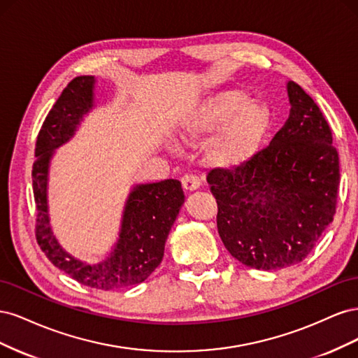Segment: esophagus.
<instances>
[{"instance_id":"1","label":"esophagus","mask_w":358,"mask_h":358,"mask_svg":"<svg viewBox=\"0 0 358 358\" xmlns=\"http://www.w3.org/2000/svg\"><path fill=\"white\" fill-rule=\"evenodd\" d=\"M182 187L187 191H194L200 187V178L197 175H192V173H187V175L182 176Z\"/></svg>"}]
</instances>
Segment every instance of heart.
I'll return each mask as SVG.
<instances>
[{"label":"heart","instance_id":"1","mask_svg":"<svg viewBox=\"0 0 358 358\" xmlns=\"http://www.w3.org/2000/svg\"><path fill=\"white\" fill-rule=\"evenodd\" d=\"M270 122L272 115L266 104L249 101L242 90H225L197 104L182 124L180 137L196 142L224 124L209 148V158L216 166L234 167L258 152Z\"/></svg>","mask_w":358,"mask_h":358}]
</instances>
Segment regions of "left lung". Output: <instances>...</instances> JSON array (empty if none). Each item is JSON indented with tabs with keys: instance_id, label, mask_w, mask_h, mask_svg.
Returning a JSON list of instances; mask_svg holds the SVG:
<instances>
[{
	"instance_id": "left-lung-1",
	"label": "left lung",
	"mask_w": 358,
	"mask_h": 358,
	"mask_svg": "<svg viewBox=\"0 0 358 358\" xmlns=\"http://www.w3.org/2000/svg\"><path fill=\"white\" fill-rule=\"evenodd\" d=\"M284 127L248 161L208 173L216 225L236 259L258 270L305 259L333 221L341 180L329 122L300 85L288 82Z\"/></svg>"
}]
</instances>
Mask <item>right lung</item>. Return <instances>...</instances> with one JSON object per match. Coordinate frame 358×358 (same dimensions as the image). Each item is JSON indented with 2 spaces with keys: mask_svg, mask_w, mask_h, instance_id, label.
Here are the masks:
<instances>
[{
  "mask_svg": "<svg viewBox=\"0 0 358 358\" xmlns=\"http://www.w3.org/2000/svg\"><path fill=\"white\" fill-rule=\"evenodd\" d=\"M94 76L74 78L43 122L32 164V189L37 208L36 239L49 262L79 284L96 289H117L143 280L159 266L169 231L185 200L180 182L167 179L137 185L129 194L119 241L103 263L88 266L74 259L57 242L48 215V170L53 149L73 137L82 116L92 109Z\"/></svg>",
  "mask_w": 358,
  "mask_h": 358,
  "instance_id": "obj_1",
  "label": "right lung"
}]
</instances>
